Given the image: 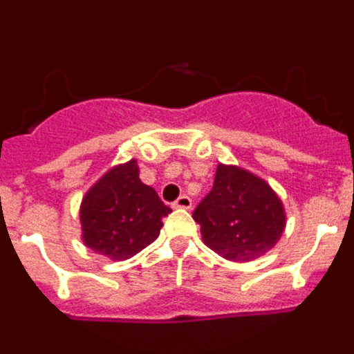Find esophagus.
Wrapping results in <instances>:
<instances>
[{"label":"esophagus","mask_w":354,"mask_h":354,"mask_svg":"<svg viewBox=\"0 0 354 354\" xmlns=\"http://www.w3.org/2000/svg\"><path fill=\"white\" fill-rule=\"evenodd\" d=\"M171 207L174 209H189L192 207V198L187 195H180L179 198L175 200L174 204H171Z\"/></svg>","instance_id":"esophagus-1"}]
</instances>
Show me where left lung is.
Here are the masks:
<instances>
[{
    "mask_svg": "<svg viewBox=\"0 0 354 354\" xmlns=\"http://www.w3.org/2000/svg\"><path fill=\"white\" fill-rule=\"evenodd\" d=\"M193 220L205 245L234 262H250L270 252L286 228L282 200L270 184L227 165H218L212 189L196 205Z\"/></svg>",
    "mask_w": 354,
    "mask_h": 354,
    "instance_id": "left-lung-1",
    "label": "left lung"
}]
</instances>
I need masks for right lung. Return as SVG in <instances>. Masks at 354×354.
Wrapping results in <instances>:
<instances>
[{
	"label": "right lung",
	"mask_w": 354,
	"mask_h": 354,
	"mask_svg": "<svg viewBox=\"0 0 354 354\" xmlns=\"http://www.w3.org/2000/svg\"><path fill=\"white\" fill-rule=\"evenodd\" d=\"M171 209L156 189L140 180L138 165L131 159L97 180L81 202L84 245L113 261H126L149 246Z\"/></svg>",
	"instance_id": "add662e5"
}]
</instances>
